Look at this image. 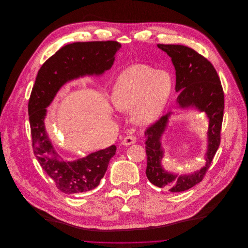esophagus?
Segmentation results:
<instances>
[{
  "label": "esophagus",
  "instance_id": "34e87169",
  "mask_svg": "<svg viewBox=\"0 0 248 248\" xmlns=\"http://www.w3.org/2000/svg\"><path fill=\"white\" fill-rule=\"evenodd\" d=\"M137 141V138L134 135H128L124 138V140H122V144L124 145H130L133 144Z\"/></svg>",
  "mask_w": 248,
  "mask_h": 248
}]
</instances>
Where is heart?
<instances>
[{"label":"heart","mask_w":248,"mask_h":248,"mask_svg":"<svg viewBox=\"0 0 248 248\" xmlns=\"http://www.w3.org/2000/svg\"><path fill=\"white\" fill-rule=\"evenodd\" d=\"M172 90L170 75L150 65L135 64L117 78L111 101L117 110L133 109L139 124L154 122L164 108Z\"/></svg>","instance_id":"b5f03b06"}]
</instances>
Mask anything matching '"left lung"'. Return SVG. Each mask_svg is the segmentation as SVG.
<instances>
[{"label": "left lung", "instance_id": "8db88e82", "mask_svg": "<svg viewBox=\"0 0 248 248\" xmlns=\"http://www.w3.org/2000/svg\"><path fill=\"white\" fill-rule=\"evenodd\" d=\"M157 46L171 58L176 70V92H179L177 105L180 108H195L205 112L208 118V144L205 165L192 174L170 173L161 164L164 134L169 112L144 131L145 153L147 156L146 177L155 186L172 192L186 190L202 181L221 141V128L224 116V92L220 78L212 63L194 49L183 45H163Z\"/></svg>", "mask_w": 248, "mask_h": 248}]
</instances>
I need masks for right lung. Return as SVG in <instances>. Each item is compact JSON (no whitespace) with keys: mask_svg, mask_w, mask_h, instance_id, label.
<instances>
[{"mask_svg":"<svg viewBox=\"0 0 248 248\" xmlns=\"http://www.w3.org/2000/svg\"><path fill=\"white\" fill-rule=\"evenodd\" d=\"M121 47L116 41L77 42L66 45L46 60L38 71L29 103L28 114L34 155L57 187L72 194L93 189L104 178L116 146L64 161L56 152L45 126L46 108L68 81L85 75H102L111 68Z\"/></svg>","mask_w":248,"mask_h":248,"instance_id":"add662e5","label":"right lung"}]
</instances>
